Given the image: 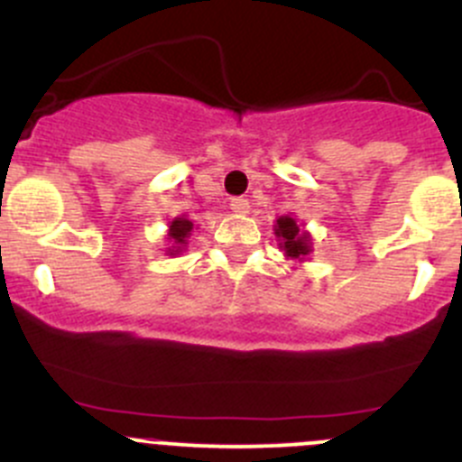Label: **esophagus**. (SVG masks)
Here are the masks:
<instances>
[{"label":"esophagus","mask_w":462,"mask_h":462,"mask_svg":"<svg viewBox=\"0 0 462 462\" xmlns=\"http://www.w3.org/2000/svg\"><path fill=\"white\" fill-rule=\"evenodd\" d=\"M230 209L235 214H248L250 212L248 199H241V196H236V199L230 200Z\"/></svg>","instance_id":"obj_1"}]
</instances>
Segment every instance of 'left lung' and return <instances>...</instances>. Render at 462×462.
<instances>
[{
  "label": "left lung",
  "instance_id": "1",
  "mask_svg": "<svg viewBox=\"0 0 462 462\" xmlns=\"http://www.w3.org/2000/svg\"><path fill=\"white\" fill-rule=\"evenodd\" d=\"M275 236L280 239V248L289 259H298L302 262L309 253H311V236L309 232L300 230L293 217H280L275 223Z\"/></svg>",
  "mask_w": 462,
  "mask_h": 462
}]
</instances>
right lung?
<instances>
[{"label": "right lung", "instance_id": "obj_1", "mask_svg": "<svg viewBox=\"0 0 462 462\" xmlns=\"http://www.w3.org/2000/svg\"><path fill=\"white\" fill-rule=\"evenodd\" d=\"M191 230H194V223L185 217H178L169 223V239H171V248H167L169 254L182 253V248L187 245V239H189Z\"/></svg>", "mask_w": 462, "mask_h": 462}]
</instances>
